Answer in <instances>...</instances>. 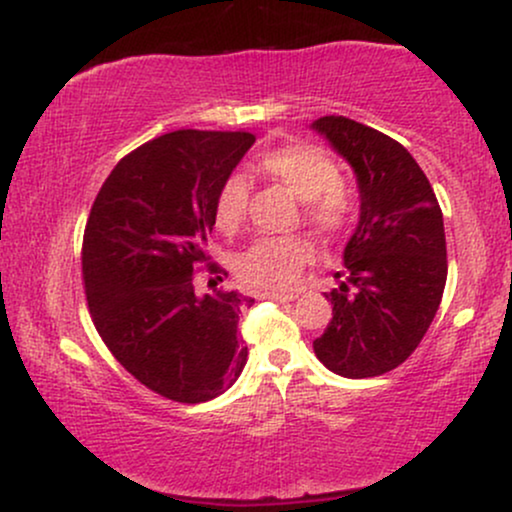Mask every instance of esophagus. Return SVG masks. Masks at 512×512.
<instances>
[{
    "label": "esophagus",
    "mask_w": 512,
    "mask_h": 512,
    "mask_svg": "<svg viewBox=\"0 0 512 512\" xmlns=\"http://www.w3.org/2000/svg\"><path fill=\"white\" fill-rule=\"evenodd\" d=\"M260 298H269V301H279V303H289L296 298V293H262Z\"/></svg>",
    "instance_id": "34e87169"
}]
</instances>
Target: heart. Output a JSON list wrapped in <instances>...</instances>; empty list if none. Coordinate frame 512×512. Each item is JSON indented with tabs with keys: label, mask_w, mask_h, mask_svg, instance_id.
Instances as JSON below:
<instances>
[{
	"label": "heart",
	"mask_w": 512,
	"mask_h": 512,
	"mask_svg": "<svg viewBox=\"0 0 512 512\" xmlns=\"http://www.w3.org/2000/svg\"><path fill=\"white\" fill-rule=\"evenodd\" d=\"M255 173L279 182L303 199L305 221L317 231L334 236L349 226L354 216V195L342 180L337 161L322 146L291 142L262 151L252 161ZM250 185L243 173H231L221 180L214 197V223L223 233H236L248 211ZM315 260L313 240L305 236L260 238L236 257L240 284L255 291H289L298 284L301 272Z\"/></svg>",
	"instance_id": "obj_1"
}]
</instances>
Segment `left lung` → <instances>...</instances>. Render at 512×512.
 <instances>
[{"mask_svg":"<svg viewBox=\"0 0 512 512\" xmlns=\"http://www.w3.org/2000/svg\"><path fill=\"white\" fill-rule=\"evenodd\" d=\"M354 168L361 221L344 250L332 320L315 356L344 378L402 366L431 327L448 279L443 211L414 156L378 129L342 115L313 122Z\"/></svg>","mask_w":512,"mask_h":512,"instance_id":"obj_1","label":"left lung"}]
</instances>
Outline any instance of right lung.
Returning <instances> with one entry per match:
<instances>
[{
    "label": "right lung",
    "instance_id": "right-lung-1",
    "mask_svg": "<svg viewBox=\"0 0 512 512\" xmlns=\"http://www.w3.org/2000/svg\"><path fill=\"white\" fill-rule=\"evenodd\" d=\"M252 132L175 129L127 154L88 214L81 274L91 320L120 366L156 395L182 404L219 397L248 361L238 291H197L209 261L214 197ZM216 281H209V289Z\"/></svg>",
    "mask_w": 512,
    "mask_h": 512
}]
</instances>
